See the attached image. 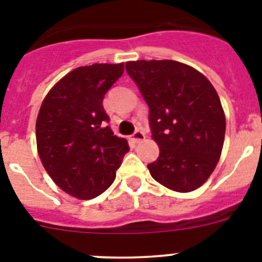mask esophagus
<instances>
[{
    "label": "esophagus",
    "mask_w": 262,
    "mask_h": 262,
    "mask_svg": "<svg viewBox=\"0 0 262 262\" xmlns=\"http://www.w3.org/2000/svg\"><path fill=\"white\" fill-rule=\"evenodd\" d=\"M145 139V134L143 133V131H135V133H134V135H133V142L134 143H140L142 142V140H144Z\"/></svg>",
    "instance_id": "obj_1"
}]
</instances>
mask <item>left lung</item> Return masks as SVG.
<instances>
[{"mask_svg":"<svg viewBox=\"0 0 262 262\" xmlns=\"http://www.w3.org/2000/svg\"><path fill=\"white\" fill-rule=\"evenodd\" d=\"M126 71L149 107L160 148L149 173L170 190H195L214 172L223 148L226 117L216 90L201 72L173 60L128 61Z\"/></svg>","mask_w":262,"mask_h":262,"instance_id":"1","label":"left lung"}]
</instances>
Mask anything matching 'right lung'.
Returning <instances> with one entry per match:
<instances>
[{"label": "right lung", "mask_w": 262, "mask_h": 262, "mask_svg": "<svg viewBox=\"0 0 262 262\" xmlns=\"http://www.w3.org/2000/svg\"><path fill=\"white\" fill-rule=\"evenodd\" d=\"M124 64H93L69 72L48 92L36 119L43 166L57 186L80 200L99 195L128 152L108 126L102 101Z\"/></svg>", "instance_id": "right-lung-1"}]
</instances>
